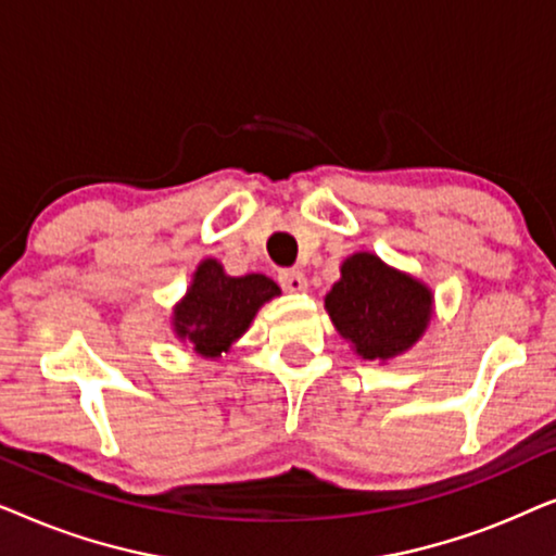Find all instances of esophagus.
<instances>
[{
  "label": "esophagus",
  "mask_w": 556,
  "mask_h": 556,
  "mask_svg": "<svg viewBox=\"0 0 556 556\" xmlns=\"http://www.w3.org/2000/svg\"><path fill=\"white\" fill-rule=\"evenodd\" d=\"M278 283H280V288H283V291H288V293H303V291H308V278L303 276L301 270H283L278 276Z\"/></svg>",
  "instance_id": "esophagus-1"
}]
</instances>
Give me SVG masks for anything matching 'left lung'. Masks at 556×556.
Instances as JSON below:
<instances>
[{
  "label": "left lung",
  "mask_w": 556,
  "mask_h": 556,
  "mask_svg": "<svg viewBox=\"0 0 556 556\" xmlns=\"http://www.w3.org/2000/svg\"><path fill=\"white\" fill-rule=\"evenodd\" d=\"M324 306L362 359L390 362L413 349L428 329L432 291L377 255L354 253L341 263V278L326 293Z\"/></svg>",
  "instance_id": "1"
}]
</instances>
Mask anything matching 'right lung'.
Masks as SVG:
<instances>
[{"label": "right lung", "instance_id": "add662e5", "mask_svg": "<svg viewBox=\"0 0 556 556\" xmlns=\"http://www.w3.org/2000/svg\"><path fill=\"white\" fill-rule=\"evenodd\" d=\"M276 295H280V288L268 276H227L215 257H207L197 265L192 286L174 306V333L204 359H217L230 352L263 303Z\"/></svg>", "mask_w": 556, "mask_h": 556}]
</instances>
